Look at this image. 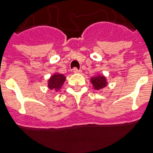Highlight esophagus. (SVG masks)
<instances>
[{
	"label": "esophagus",
	"mask_w": 153,
	"mask_h": 153,
	"mask_svg": "<svg viewBox=\"0 0 153 153\" xmlns=\"http://www.w3.org/2000/svg\"><path fill=\"white\" fill-rule=\"evenodd\" d=\"M73 72L74 74H80L81 73V70H80V69H76V68H74V69H73Z\"/></svg>",
	"instance_id": "34e87169"
}]
</instances>
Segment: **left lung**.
<instances>
[{
    "mask_svg": "<svg viewBox=\"0 0 153 153\" xmlns=\"http://www.w3.org/2000/svg\"><path fill=\"white\" fill-rule=\"evenodd\" d=\"M90 81H91L93 88L95 90H102V88H104L108 85L106 77L104 75H101L99 74L92 77Z\"/></svg>",
    "mask_w": 153,
    "mask_h": 153,
    "instance_id": "obj_1",
    "label": "left lung"
}]
</instances>
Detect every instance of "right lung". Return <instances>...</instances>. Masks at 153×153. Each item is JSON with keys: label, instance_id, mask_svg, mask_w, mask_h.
<instances>
[{"label": "right lung", "instance_id": "1", "mask_svg": "<svg viewBox=\"0 0 153 153\" xmlns=\"http://www.w3.org/2000/svg\"><path fill=\"white\" fill-rule=\"evenodd\" d=\"M65 80L66 77L63 74L54 73L48 79V87L53 91L58 92L60 90L62 85L65 82Z\"/></svg>", "mask_w": 153, "mask_h": 153}]
</instances>
